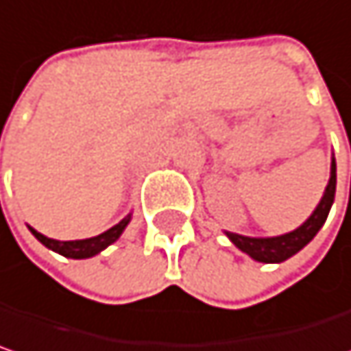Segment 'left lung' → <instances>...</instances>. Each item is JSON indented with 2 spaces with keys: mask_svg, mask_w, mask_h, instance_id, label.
<instances>
[{
  "mask_svg": "<svg viewBox=\"0 0 351 351\" xmlns=\"http://www.w3.org/2000/svg\"><path fill=\"white\" fill-rule=\"evenodd\" d=\"M335 197V158L332 154V167H330V180L328 186L317 203V207L313 208V213L303 221L302 225L289 233L283 235H275V237H247L239 233H231L225 231V235L229 241L243 251L245 255H249L253 261L259 263H283L289 257H293L295 253H300L303 247L317 235V231L324 227L330 208L334 205Z\"/></svg>",
  "mask_w": 351,
  "mask_h": 351,
  "instance_id": "8db88e82",
  "label": "left lung"
}]
</instances>
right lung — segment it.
<instances>
[{
  "instance_id": "right-lung-1",
  "label": "right lung",
  "mask_w": 351,
  "mask_h": 351,
  "mask_svg": "<svg viewBox=\"0 0 351 351\" xmlns=\"http://www.w3.org/2000/svg\"><path fill=\"white\" fill-rule=\"evenodd\" d=\"M130 219H132V213H128L120 223H116V225L110 227L108 231H104V233H100V235H96V237H88V239L58 241L51 239V237H46V235H42V233H38V231H36L34 227H29V225H27V229L32 231V235H34L36 239L40 241L44 247L51 249L53 253H60V255H64V257H68V259H90V257L102 253L106 247H110L112 243H116V241L120 239V235H122L124 229L128 227Z\"/></svg>"
}]
</instances>
